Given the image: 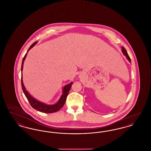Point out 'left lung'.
Returning <instances> with one entry per match:
<instances>
[{
    "label": "left lung",
    "instance_id": "left-lung-1",
    "mask_svg": "<svg viewBox=\"0 0 151 151\" xmlns=\"http://www.w3.org/2000/svg\"><path fill=\"white\" fill-rule=\"evenodd\" d=\"M122 52H123V54H124V55L126 57L127 59V60L129 61V62L131 63V59H130V58H129V55H128V53H127V51H126V50L124 49V47H122Z\"/></svg>",
    "mask_w": 151,
    "mask_h": 151
}]
</instances>
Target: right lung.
<instances>
[{"mask_svg":"<svg viewBox=\"0 0 151 151\" xmlns=\"http://www.w3.org/2000/svg\"><path fill=\"white\" fill-rule=\"evenodd\" d=\"M37 43V42H35L33 43L29 48L28 50L27 51L26 54L25 55L24 57L22 59V68H21V71H22L23 69V65H24V62L26 58L28 52L29 51L30 49H31L33 47H34V46ZM22 89L23 91V92L25 94V96H26V97L27 98L28 100L29 101L30 105L32 106V107L37 110V111L42 112V113H55L57 112L59 110H60L61 108L63 107V106L65 105V102L66 100L67 97L69 93V91L71 89V87L72 86L73 82L70 83V84L65 86L63 88V92L62 94L60 96L59 100H58L57 102L55 104L53 105H47L45 103L41 102V101H39L37 100H36V99H35L34 97H33L28 92V91L26 90L25 86L24 85L23 83V81H22Z\"/></svg>","mask_w":151,"mask_h":151,"instance_id":"1","label":"right lung"}]
</instances>
